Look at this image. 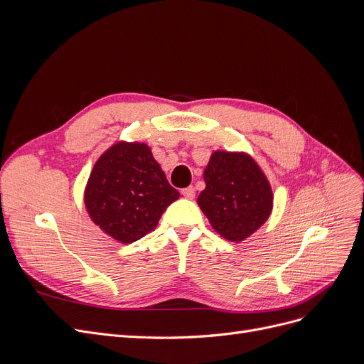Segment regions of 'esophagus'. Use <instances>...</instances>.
Instances as JSON below:
<instances>
[{"mask_svg": "<svg viewBox=\"0 0 364 364\" xmlns=\"http://www.w3.org/2000/svg\"><path fill=\"white\" fill-rule=\"evenodd\" d=\"M182 196L185 197V199H194V196H196V191H194V188H193V186H188V188H183L182 191Z\"/></svg>", "mask_w": 364, "mask_h": 364, "instance_id": "obj_1", "label": "esophagus"}]
</instances>
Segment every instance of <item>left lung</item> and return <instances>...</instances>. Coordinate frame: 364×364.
I'll return each mask as SVG.
<instances>
[{"instance_id": "1", "label": "left lung", "mask_w": 364, "mask_h": 364, "mask_svg": "<svg viewBox=\"0 0 364 364\" xmlns=\"http://www.w3.org/2000/svg\"><path fill=\"white\" fill-rule=\"evenodd\" d=\"M197 205L218 235L240 243L267 222L273 191L266 173L246 151L214 150L203 171Z\"/></svg>"}]
</instances>
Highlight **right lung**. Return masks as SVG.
Listing matches in <instances>:
<instances>
[{
  "label": "right lung",
  "mask_w": 364,
  "mask_h": 364,
  "mask_svg": "<svg viewBox=\"0 0 364 364\" xmlns=\"http://www.w3.org/2000/svg\"><path fill=\"white\" fill-rule=\"evenodd\" d=\"M178 199L179 191L168 183L146 142L124 139L95 161L83 191L94 225L123 245L151 232Z\"/></svg>",
  "instance_id": "right-lung-1"
}]
</instances>
